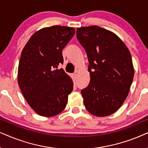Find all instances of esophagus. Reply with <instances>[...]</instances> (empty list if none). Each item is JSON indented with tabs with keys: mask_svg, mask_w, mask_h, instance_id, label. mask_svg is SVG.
<instances>
[{
	"mask_svg": "<svg viewBox=\"0 0 148 148\" xmlns=\"http://www.w3.org/2000/svg\"><path fill=\"white\" fill-rule=\"evenodd\" d=\"M77 73H75L73 74V79L75 80L77 79Z\"/></svg>",
	"mask_w": 148,
	"mask_h": 148,
	"instance_id": "obj_1",
	"label": "esophagus"
}]
</instances>
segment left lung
I'll list each match as a JSON object with an SVG mask.
<instances>
[{"label": "left lung", "instance_id": "8db88e82", "mask_svg": "<svg viewBox=\"0 0 148 148\" xmlns=\"http://www.w3.org/2000/svg\"><path fill=\"white\" fill-rule=\"evenodd\" d=\"M89 60L90 82L81 91L85 106L96 116L116 112L128 96L134 77L130 52L113 32L93 25L77 29Z\"/></svg>", "mask_w": 148, "mask_h": 148}]
</instances>
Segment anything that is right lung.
<instances>
[{
	"instance_id": "right-lung-1",
	"label": "right lung",
	"mask_w": 148,
	"mask_h": 148,
	"mask_svg": "<svg viewBox=\"0 0 148 148\" xmlns=\"http://www.w3.org/2000/svg\"><path fill=\"white\" fill-rule=\"evenodd\" d=\"M75 33L73 27L65 26L44 27L31 36L22 50L18 84L28 104L40 116L57 115L67 104L73 82L62 69H56L63 63L62 50Z\"/></svg>"
}]
</instances>
